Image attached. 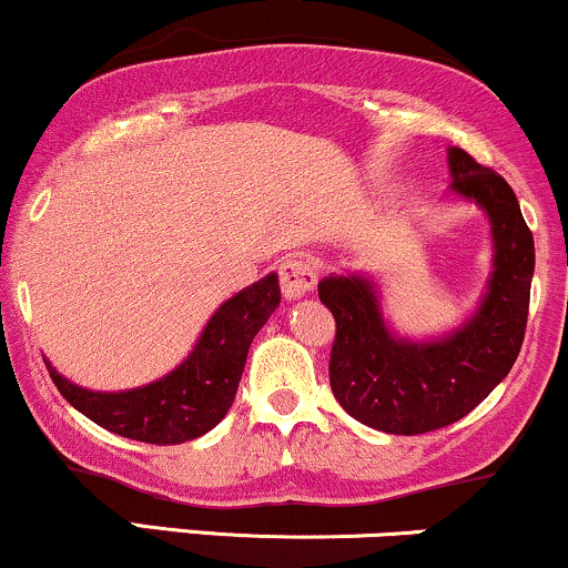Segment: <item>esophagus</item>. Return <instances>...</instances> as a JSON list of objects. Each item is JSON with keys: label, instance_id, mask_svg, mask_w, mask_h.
Listing matches in <instances>:
<instances>
[{"label": "esophagus", "instance_id": "obj_1", "mask_svg": "<svg viewBox=\"0 0 568 568\" xmlns=\"http://www.w3.org/2000/svg\"><path fill=\"white\" fill-rule=\"evenodd\" d=\"M280 288H283L285 298H302L304 293H310L317 283V272L306 258L302 256H288L283 264L277 266Z\"/></svg>", "mask_w": 568, "mask_h": 568}]
</instances>
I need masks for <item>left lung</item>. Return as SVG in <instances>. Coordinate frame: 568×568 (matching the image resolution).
I'll return each mask as SVG.
<instances>
[{
	"instance_id": "8db88e82",
	"label": "left lung",
	"mask_w": 568,
	"mask_h": 568,
	"mask_svg": "<svg viewBox=\"0 0 568 568\" xmlns=\"http://www.w3.org/2000/svg\"><path fill=\"white\" fill-rule=\"evenodd\" d=\"M452 189L491 219L494 275L465 328L443 342H400L382 321L374 285L325 277L317 296L336 321L331 389L349 416L389 435H422L467 416L510 374L529 317L534 237L515 192L465 149L448 152Z\"/></svg>"
}]
</instances>
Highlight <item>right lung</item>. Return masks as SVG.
<instances>
[{
  "label": "right lung",
  "mask_w": 568,
  "mask_h": 568,
  "mask_svg": "<svg viewBox=\"0 0 568 568\" xmlns=\"http://www.w3.org/2000/svg\"><path fill=\"white\" fill-rule=\"evenodd\" d=\"M277 304V275H266L251 288L240 291L219 306L192 355L165 379L146 387L128 393H90L63 379L48 363L50 379L71 406L122 438L154 446L200 438L230 410L253 336Z\"/></svg>",
  "instance_id": "obj_1"
}]
</instances>
